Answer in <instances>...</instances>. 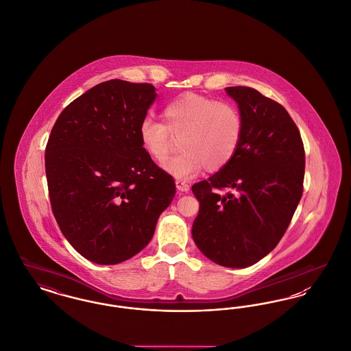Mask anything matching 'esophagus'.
Here are the masks:
<instances>
[{
    "label": "esophagus",
    "mask_w": 351,
    "mask_h": 351,
    "mask_svg": "<svg viewBox=\"0 0 351 351\" xmlns=\"http://www.w3.org/2000/svg\"><path fill=\"white\" fill-rule=\"evenodd\" d=\"M176 188L179 192H188L189 191V184L185 180H176Z\"/></svg>",
    "instance_id": "esophagus-1"
}]
</instances>
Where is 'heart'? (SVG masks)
Returning a JSON list of instances; mask_svg holds the SVG:
<instances>
[{"mask_svg": "<svg viewBox=\"0 0 351 351\" xmlns=\"http://www.w3.org/2000/svg\"><path fill=\"white\" fill-rule=\"evenodd\" d=\"M165 122L145 118L139 139L156 162H165L173 150L175 138L183 152L163 168L176 179H189L206 167L218 171L232 162L243 135V118L229 102L185 93L169 101L163 109Z\"/></svg>", "mask_w": 351, "mask_h": 351, "instance_id": "obj_1", "label": "heart"}]
</instances>
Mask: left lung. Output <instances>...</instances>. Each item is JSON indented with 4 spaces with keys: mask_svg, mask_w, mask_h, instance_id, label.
I'll list each match as a JSON object with an SVG mask.
<instances>
[{
    "mask_svg": "<svg viewBox=\"0 0 351 351\" xmlns=\"http://www.w3.org/2000/svg\"><path fill=\"white\" fill-rule=\"evenodd\" d=\"M243 135L235 156L192 186L200 210L192 237L201 252L223 267L255 265L282 239L300 202L305 151L283 106L249 86H229Z\"/></svg>",
    "mask_w": 351,
    "mask_h": 351,
    "instance_id": "8db88e82",
    "label": "left lung"
}]
</instances>
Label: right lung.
I'll use <instances>...</instances> for the list:
<instances>
[{
  "label": "right lung",
  "mask_w": 351,
  "mask_h": 351,
  "mask_svg": "<svg viewBox=\"0 0 351 351\" xmlns=\"http://www.w3.org/2000/svg\"><path fill=\"white\" fill-rule=\"evenodd\" d=\"M155 86L113 79L60 113L46 146L55 219L71 246L97 265H117L145 249L173 200V178L139 139Z\"/></svg>",
  "instance_id": "add662e5"
}]
</instances>
